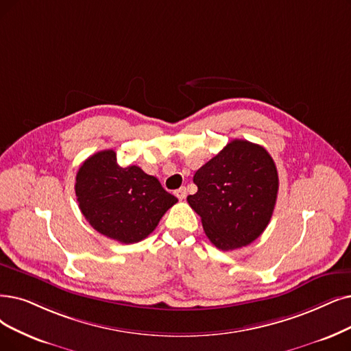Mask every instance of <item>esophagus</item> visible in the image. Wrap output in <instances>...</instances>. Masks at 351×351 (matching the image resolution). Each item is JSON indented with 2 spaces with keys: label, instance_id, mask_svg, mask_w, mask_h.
<instances>
[{
  "label": "esophagus",
  "instance_id": "1",
  "mask_svg": "<svg viewBox=\"0 0 351 351\" xmlns=\"http://www.w3.org/2000/svg\"><path fill=\"white\" fill-rule=\"evenodd\" d=\"M174 194L177 195L178 200H184L186 195H187V191H186V187H180L178 190L174 191Z\"/></svg>",
  "mask_w": 351,
  "mask_h": 351
}]
</instances>
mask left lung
<instances>
[{"label": "left lung", "instance_id": "obj_1", "mask_svg": "<svg viewBox=\"0 0 351 351\" xmlns=\"http://www.w3.org/2000/svg\"><path fill=\"white\" fill-rule=\"evenodd\" d=\"M197 193L187 197L202 217L203 229L217 249L247 246L272 217L279 180L263 147L233 139L193 177Z\"/></svg>", "mask_w": 351, "mask_h": 351}]
</instances>
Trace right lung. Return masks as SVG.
<instances>
[{"mask_svg":"<svg viewBox=\"0 0 351 351\" xmlns=\"http://www.w3.org/2000/svg\"><path fill=\"white\" fill-rule=\"evenodd\" d=\"M82 215L101 234L119 243H136L152 233L178 200L154 176L136 165L121 167L114 149L99 151L76 174Z\"/></svg>","mask_w":351,"mask_h":351,"instance_id":"1","label":"right lung"}]
</instances>
